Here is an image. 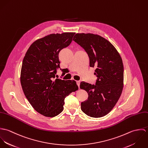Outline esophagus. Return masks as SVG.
<instances>
[{
    "label": "esophagus",
    "mask_w": 148,
    "mask_h": 148,
    "mask_svg": "<svg viewBox=\"0 0 148 148\" xmlns=\"http://www.w3.org/2000/svg\"><path fill=\"white\" fill-rule=\"evenodd\" d=\"M76 83H77V84L78 86H79H79H80V81H76Z\"/></svg>",
    "instance_id": "1"
}]
</instances>
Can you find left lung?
<instances>
[{"instance_id":"obj_1","label":"left lung","mask_w":148,"mask_h":148,"mask_svg":"<svg viewBox=\"0 0 148 148\" xmlns=\"http://www.w3.org/2000/svg\"><path fill=\"white\" fill-rule=\"evenodd\" d=\"M82 47L89 58V66L96 67V85L84 82L80 86L88 94L81 104L82 110L88 116L98 118L109 113L117 103L123 89L124 65L116 48L102 36L93 34L77 33L73 39Z\"/></svg>"}]
</instances>
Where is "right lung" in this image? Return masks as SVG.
<instances>
[{
  "label": "right lung",
  "mask_w": 148,
  "mask_h": 148,
  "mask_svg": "<svg viewBox=\"0 0 148 148\" xmlns=\"http://www.w3.org/2000/svg\"><path fill=\"white\" fill-rule=\"evenodd\" d=\"M75 32L51 34L33 42L24 57L21 72L23 92L34 109L53 117L64 109V99L79 88L74 80L55 78L59 52L72 41Z\"/></svg>",
  "instance_id": "add662e5"
}]
</instances>
